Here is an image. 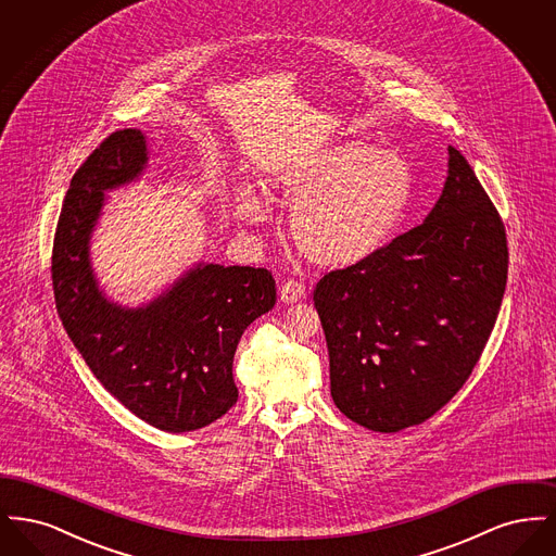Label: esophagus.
Returning a JSON list of instances; mask_svg holds the SVG:
<instances>
[{
    "label": "esophagus",
    "instance_id": "esophagus-1",
    "mask_svg": "<svg viewBox=\"0 0 556 556\" xmlns=\"http://www.w3.org/2000/svg\"><path fill=\"white\" fill-rule=\"evenodd\" d=\"M304 293H306V288H304L300 281H295V279L286 281V283L281 286V290H279L281 302H286V304H293V302L302 300V298H304Z\"/></svg>",
    "mask_w": 556,
    "mask_h": 556
}]
</instances>
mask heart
I'll list each match as a JSON object with an SVG mask.
<instances>
[{"instance_id":"b5f03b06","label":"heart","mask_w":556,"mask_h":556,"mask_svg":"<svg viewBox=\"0 0 556 556\" xmlns=\"http://www.w3.org/2000/svg\"><path fill=\"white\" fill-rule=\"evenodd\" d=\"M273 189L277 202L293 211L298 250L313 265L350 268L369 261L396 233L413 195V173L396 152L350 139L295 164ZM236 214L250 225L266 218L250 189L236 195Z\"/></svg>"}]
</instances>
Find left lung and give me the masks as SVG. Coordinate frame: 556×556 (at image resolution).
<instances>
[{
  "instance_id": "8db88e82",
  "label": "left lung",
  "mask_w": 556,
  "mask_h": 556,
  "mask_svg": "<svg viewBox=\"0 0 556 556\" xmlns=\"http://www.w3.org/2000/svg\"><path fill=\"white\" fill-rule=\"evenodd\" d=\"M506 273L503 218L450 146L446 184L424 223L315 288L336 406L381 433L433 417L476 367Z\"/></svg>"
}]
</instances>
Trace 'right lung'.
Listing matches in <instances>:
<instances>
[{
	"instance_id": "right-lung-1",
	"label": "right lung",
	"mask_w": 556,
	"mask_h": 556,
	"mask_svg": "<svg viewBox=\"0 0 556 556\" xmlns=\"http://www.w3.org/2000/svg\"><path fill=\"white\" fill-rule=\"evenodd\" d=\"M148 164L146 135L112 132L75 173L58 218L52 283L60 320L83 361L141 421L170 433L220 419L236 402L233 356L241 333L275 306L270 270L200 265L146 306L123 308L98 288L89 239L106 189Z\"/></svg>"
}]
</instances>
